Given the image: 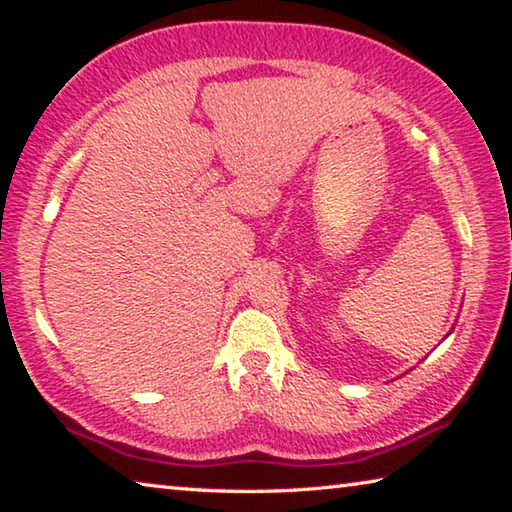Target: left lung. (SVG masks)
<instances>
[{
	"mask_svg": "<svg viewBox=\"0 0 512 512\" xmlns=\"http://www.w3.org/2000/svg\"><path fill=\"white\" fill-rule=\"evenodd\" d=\"M449 334H452V332H449ZM449 334H447V336H449Z\"/></svg>",
	"mask_w": 512,
	"mask_h": 512,
	"instance_id": "8db88e82",
	"label": "left lung"
}]
</instances>
